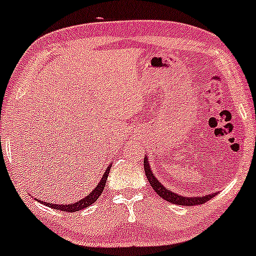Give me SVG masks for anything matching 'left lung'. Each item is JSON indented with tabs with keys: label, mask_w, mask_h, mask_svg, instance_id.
<instances>
[{
	"label": "left lung",
	"mask_w": 256,
	"mask_h": 256,
	"mask_svg": "<svg viewBox=\"0 0 256 256\" xmlns=\"http://www.w3.org/2000/svg\"><path fill=\"white\" fill-rule=\"evenodd\" d=\"M144 172H146V178L149 181V184H152V190H155L158 194L161 196L162 199L167 200V202H172L175 205H184V206H194V205H202L204 202H208L214 198L217 193H212V194L204 196H178L176 193L170 192L169 190H166V187L158 182V178H155V175L152 174V169L149 167V162H148V158H144Z\"/></svg>",
	"instance_id": "8db88e82"
}]
</instances>
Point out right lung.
<instances>
[{
  "instance_id": "right-lung-1",
  "label": "right lung",
  "mask_w": 256,
  "mask_h": 256,
  "mask_svg": "<svg viewBox=\"0 0 256 256\" xmlns=\"http://www.w3.org/2000/svg\"><path fill=\"white\" fill-rule=\"evenodd\" d=\"M110 166L106 169L104 176L101 178V181L98 182V186L93 190V192L89 193L86 198L81 199L80 202H72V204H69V205H57V204H50V202H44V205L48 206V208H56V210L66 211V212H76V211H81V210H83V208H88V206H90L93 202H96L98 196H101V193L104 192V186H106L107 176H108V173H110Z\"/></svg>"
}]
</instances>
